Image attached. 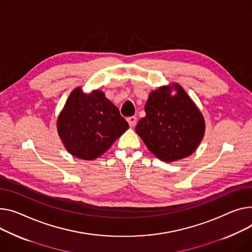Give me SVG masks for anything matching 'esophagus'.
<instances>
[{
    "label": "esophagus",
    "instance_id": "1",
    "mask_svg": "<svg viewBox=\"0 0 252 252\" xmlns=\"http://www.w3.org/2000/svg\"><path fill=\"white\" fill-rule=\"evenodd\" d=\"M127 123L129 125V126H135L136 124H137V117L136 116H130V117H127Z\"/></svg>",
    "mask_w": 252,
    "mask_h": 252
}]
</instances>
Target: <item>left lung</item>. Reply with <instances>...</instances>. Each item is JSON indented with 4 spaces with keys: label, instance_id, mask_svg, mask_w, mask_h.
<instances>
[{
    "label": "left lung",
    "instance_id": "obj_1",
    "mask_svg": "<svg viewBox=\"0 0 252 252\" xmlns=\"http://www.w3.org/2000/svg\"><path fill=\"white\" fill-rule=\"evenodd\" d=\"M164 86L151 92L145 105L146 116L136 131L156 157L172 162L191 155L205 133L204 117L181 86Z\"/></svg>",
    "mask_w": 252,
    "mask_h": 252
}]
</instances>
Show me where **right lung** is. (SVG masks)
Segmentation results:
<instances>
[{"label":"right lung","mask_w":252,"mask_h":252,"mask_svg":"<svg viewBox=\"0 0 252 252\" xmlns=\"http://www.w3.org/2000/svg\"><path fill=\"white\" fill-rule=\"evenodd\" d=\"M59 135L69 152L83 160L102 155L127 129L128 124L101 91L76 88L58 120Z\"/></svg>","instance_id":"1"}]
</instances>
